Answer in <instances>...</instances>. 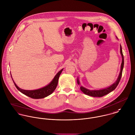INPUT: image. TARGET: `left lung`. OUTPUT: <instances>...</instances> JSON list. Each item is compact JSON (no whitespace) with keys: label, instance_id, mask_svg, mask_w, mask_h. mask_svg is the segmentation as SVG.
<instances>
[{"label":"left lung","instance_id":"1","mask_svg":"<svg viewBox=\"0 0 135 135\" xmlns=\"http://www.w3.org/2000/svg\"><path fill=\"white\" fill-rule=\"evenodd\" d=\"M120 54L122 56V62L121 64V68H120V71L119 75V76L117 79V80L116 81V82H115V83H114L113 85H112L110 86L103 89H100V90H89L88 89H86L85 88H84L83 86H80V90L82 91V92L83 93H84L86 95H87L88 96H92V97H103L105 95H107L108 94H109V93L112 92V91H113L114 90H115L116 89V88L117 87V86H118L120 79L122 78V73H123V68H124V56H123V51H122V46L120 45ZM77 83L78 85L80 84L79 83V79L78 78L77 79Z\"/></svg>","mask_w":135,"mask_h":135}]
</instances>
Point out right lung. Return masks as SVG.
Wrapping results in <instances>:
<instances>
[{
  "instance_id": "obj_1",
  "label": "right lung",
  "mask_w": 135,
  "mask_h": 135,
  "mask_svg": "<svg viewBox=\"0 0 135 135\" xmlns=\"http://www.w3.org/2000/svg\"><path fill=\"white\" fill-rule=\"evenodd\" d=\"M63 69H62L61 70H60L55 76L52 80L51 81V83L47 85L46 86L38 89H36V90H23L19 87H18L17 85L15 83L14 81L13 83L16 86V87L17 88V89L20 91L21 93L33 99H41V98H44L46 97H47L48 96L50 95L55 90V89L57 87L58 82V79L60 76V75L61 74ZM11 75V74H10ZM12 78V77H11Z\"/></svg>"
}]
</instances>
